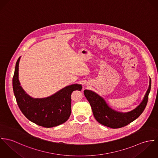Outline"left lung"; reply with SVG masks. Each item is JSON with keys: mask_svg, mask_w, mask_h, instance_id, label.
<instances>
[{"mask_svg": "<svg viewBox=\"0 0 158 158\" xmlns=\"http://www.w3.org/2000/svg\"><path fill=\"white\" fill-rule=\"evenodd\" d=\"M150 89L151 79L150 78L149 87L143 100L135 108L127 112L118 111L113 109L106 103L102 96L94 91L85 89L84 93L91 105L96 120L106 127L112 128H118L133 122L142 114L147 104Z\"/></svg>", "mask_w": 158, "mask_h": 158, "instance_id": "obj_1", "label": "left lung"}]
</instances>
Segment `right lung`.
I'll return each mask as SVG.
<instances>
[{
	"mask_svg": "<svg viewBox=\"0 0 158 158\" xmlns=\"http://www.w3.org/2000/svg\"><path fill=\"white\" fill-rule=\"evenodd\" d=\"M16 62L13 78V88L18 106L24 116L32 123L51 128L65 123L71 113V94L73 91L82 88L81 84L66 86L52 95L42 98H34L28 94L19 80V64Z\"/></svg>",
	"mask_w": 158,
	"mask_h": 158,
	"instance_id": "obj_1",
	"label": "right lung"
}]
</instances>
